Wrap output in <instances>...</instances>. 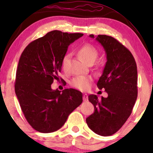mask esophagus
Instances as JSON below:
<instances>
[{
    "label": "esophagus",
    "instance_id": "esophagus-1",
    "mask_svg": "<svg viewBox=\"0 0 153 153\" xmlns=\"http://www.w3.org/2000/svg\"><path fill=\"white\" fill-rule=\"evenodd\" d=\"M82 99H83L84 101H88V95L86 94H83V96H82Z\"/></svg>",
    "mask_w": 153,
    "mask_h": 153
}]
</instances>
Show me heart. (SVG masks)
<instances>
[{"label": "heart", "instance_id": "b5f03b06", "mask_svg": "<svg viewBox=\"0 0 153 153\" xmlns=\"http://www.w3.org/2000/svg\"><path fill=\"white\" fill-rule=\"evenodd\" d=\"M78 55L82 62L86 64L93 63L98 56V51L93 45L90 44H85L80 46L77 50ZM69 55L65 54L62 57V67L63 69H65ZM92 79L88 76H78L75 77L71 80V84L73 87L79 89L80 91H85L90 86Z\"/></svg>", "mask_w": 153, "mask_h": 153}]
</instances>
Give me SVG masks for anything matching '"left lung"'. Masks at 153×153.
<instances>
[{
	"mask_svg": "<svg viewBox=\"0 0 153 153\" xmlns=\"http://www.w3.org/2000/svg\"><path fill=\"white\" fill-rule=\"evenodd\" d=\"M90 37L94 38V34ZM104 48L106 63L97 82L108 97L88 96L94 113L86 119L88 127L96 134L110 136L117 132L130 116L137 98V70L135 59L127 47L112 36L96 38Z\"/></svg>",
	"mask_w": 153,
	"mask_h": 153,
	"instance_id": "1",
	"label": "left lung"
}]
</instances>
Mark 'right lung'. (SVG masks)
<instances>
[{
	"mask_svg": "<svg viewBox=\"0 0 153 153\" xmlns=\"http://www.w3.org/2000/svg\"><path fill=\"white\" fill-rule=\"evenodd\" d=\"M82 35L54 30L31 42L23 51L16 74L15 93L24 117L35 130H58L82 102L80 91L70 88L61 92L51 88L54 80L59 78L68 46Z\"/></svg>",
	"mask_w": 153,
	"mask_h": 153,
	"instance_id": "obj_1",
	"label": "right lung"
}]
</instances>
